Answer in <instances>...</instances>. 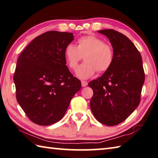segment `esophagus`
Returning a JSON list of instances; mask_svg holds the SVG:
<instances>
[{"label": "esophagus", "mask_w": 158, "mask_h": 158, "mask_svg": "<svg viewBox=\"0 0 158 158\" xmlns=\"http://www.w3.org/2000/svg\"><path fill=\"white\" fill-rule=\"evenodd\" d=\"M87 85H88V82H87V81H81V85H82V87H85Z\"/></svg>", "instance_id": "34e87169"}]
</instances>
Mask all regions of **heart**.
I'll return each mask as SVG.
<instances>
[{
  "instance_id": "b5f03b06",
  "label": "heart",
  "mask_w": 158,
  "mask_h": 158,
  "mask_svg": "<svg viewBox=\"0 0 158 158\" xmlns=\"http://www.w3.org/2000/svg\"><path fill=\"white\" fill-rule=\"evenodd\" d=\"M64 55L68 67L73 70L84 56L85 61L76 71L77 76L81 79H88L97 70L99 73L106 72L114 61L112 45L93 34L80 37L77 40V46L68 44L65 48Z\"/></svg>"
}]
</instances>
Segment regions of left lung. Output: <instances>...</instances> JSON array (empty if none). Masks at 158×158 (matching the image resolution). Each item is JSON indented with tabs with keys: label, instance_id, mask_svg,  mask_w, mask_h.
Masks as SVG:
<instances>
[{
	"label": "left lung",
	"instance_id": "1",
	"mask_svg": "<svg viewBox=\"0 0 158 158\" xmlns=\"http://www.w3.org/2000/svg\"><path fill=\"white\" fill-rule=\"evenodd\" d=\"M98 31L110 40L114 61L102 76L88 84L93 90L90 108L97 121L115 126L139 106L145 74L141 54L127 36L111 29Z\"/></svg>",
	"mask_w": 158,
	"mask_h": 158
}]
</instances>
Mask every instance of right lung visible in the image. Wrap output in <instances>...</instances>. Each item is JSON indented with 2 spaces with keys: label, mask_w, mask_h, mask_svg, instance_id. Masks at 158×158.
Returning a JSON list of instances; mask_svg holds the SVG:
<instances>
[{
  "label": "right lung",
  "mask_w": 158,
  "mask_h": 158,
  "mask_svg": "<svg viewBox=\"0 0 158 158\" xmlns=\"http://www.w3.org/2000/svg\"><path fill=\"white\" fill-rule=\"evenodd\" d=\"M73 33L46 31L36 37L18 59L14 75L16 100L31 122L41 126L62 119L81 87L66 65L64 51Z\"/></svg>",
  "instance_id": "add662e5"
}]
</instances>
